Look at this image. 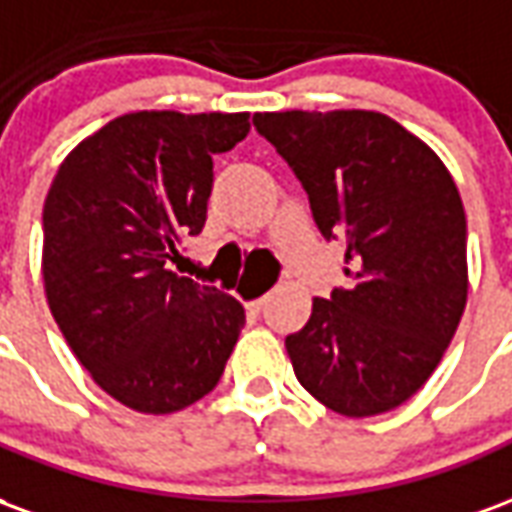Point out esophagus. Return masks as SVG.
I'll return each mask as SVG.
<instances>
[{
    "label": "esophagus",
    "mask_w": 512,
    "mask_h": 512,
    "mask_svg": "<svg viewBox=\"0 0 512 512\" xmlns=\"http://www.w3.org/2000/svg\"><path fill=\"white\" fill-rule=\"evenodd\" d=\"M246 307H249V310H252V312H260V310H263V307H266V296H260V299L249 301Z\"/></svg>",
    "instance_id": "34e87169"
}]
</instances>
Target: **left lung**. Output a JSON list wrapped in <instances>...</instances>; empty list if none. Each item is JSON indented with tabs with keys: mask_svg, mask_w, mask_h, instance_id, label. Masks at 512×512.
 Returning <instances> with one entry per match:
<instances>
[{
	"mask_svg": "<svg viewBox=\"0 0 512 512\" xmlns=\"http://www.w3.org/2000/svg\"><path fill=\"white\" fill-rule=\"evenodd\" d=\"M257 134L310 197L348 277L288 334L293 373L343 417L406 403L436 370L466 307V213L439 156L378 112H263Z\"/></svg>",
	"mask_w": 512,
	"mask_h": 512,
	"instance_id": "1",
	"label": "left lung"
}]
</instances>
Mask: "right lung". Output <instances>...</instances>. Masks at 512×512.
Returning <instances> with one entry per match:
<instances>
[{"label":"right lung","mask_w":512,"mask_h":512,"mask_svg":"<svg viewBox=\"0 0 512 512\" xmlns=\"http://www.w3.org/2000/svg\"><path fill=\"white\" fill-rule=\"evenodd\" d=\"M249 134V115L134 112L62 161L43 205L51 315L95 384L142 414H172L219 384L244 307L169 271L200 235L213 156Z\"/></svg>","instance_id":"right-lung-1"}]
</instances>
